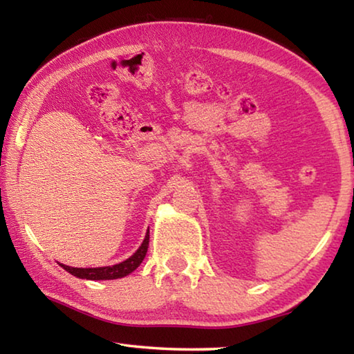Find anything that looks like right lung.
Returning a JSON list of instances; mask_svg holds the SVG:
<instances>
[{"label": "right lung", "instance_id": "add662e5", "mask_svg": "<svg viewBox=\"0 0 354 354\" xmlns=\"http://www.w3.org/2000/svg\"><path fill=\"white\" fill-rule=\"evenodd\" d=\"M148 242H149V231L147 232L145 241L140 245V248L136 251V253L129 257V259L115 263L112 267H98V268H75V267H68L61 263V267L64 270H67L68 273L73 274V277L82 278V279H117V278H123L129 274L131 272H134L137 267L140 266L142 261L145 259V254L148 251Z\"/></svg>", "mask_w": 354, "mask_h": 354}]
</instances>
